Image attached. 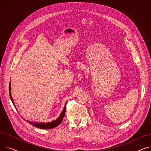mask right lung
Instances as JSON below:
<instances>
[{
  "instance_id": "obj_1",
  "label": "right lung",
  "mask_w": 151,
  "mask_h": 151,
  "mask_svg": "<svg viewBox=\"0 0 151 151\" xmlns=\"http://www.w3.org/2000/svg\"><path fill=\"white\" fill-rule=\"evenodd\" d=\"M9 93H10V99L13 102V104L14 106V101L12 99V94H11V83H10L9 84ZM66 105H67V103L66 104L63 108V109L62 111V112L61 113L60 115L58 117V119H56L52 121V122H46V123H43V122H30L28 121H26L28 123L30 124L31 125H32L34 126H35V127L37 128H40V129H53L55 127L58 126L62 121L63 117H64L65 114V109H66Z\"/></svg>"
}]
</instances>
